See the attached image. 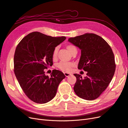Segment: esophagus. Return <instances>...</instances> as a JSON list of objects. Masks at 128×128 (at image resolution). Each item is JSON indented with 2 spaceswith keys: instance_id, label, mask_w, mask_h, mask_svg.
Listing matches in <instances>:
<instances>
[{
  "instance_id": "34e87169",
  "label": "esophagus",
  "mask_w": 128,
  "mask_h": 128,
  "mask_svg": "<svg viewBox=\"0 0 128 128\" xmlns=\"http://www.w3.org/2000/svg\"><path fill=\"white\" fill-rule=\"evenodd\" d=\"M64 74L66 77H68L70 75V74H69L68 72H64Z\"/></svg>"
}]
</instances>
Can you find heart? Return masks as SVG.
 Listing matches in <instances>:
<instances>
[{
  "label": "heart",
  "mask_w": 128,
  "mask_h": 128,
  "mask_svg": "<svg viewBox=\"0 0 128 128\" xmlns=\"http://www.w3.org/2000/svg\"><path fill=\"white\" fill-rule=\"evenodd\" d=\"M66 48L68 50L69 52L72 55L75 52H77V50L76 46L72 44L67 45ZM58 51H59V47L58 46H56V47L54 48L52 53V57L53 59L56 58L58 53ZM72 66L73 64L72 62H66L61 61L57 64L56 67L63 72H69L71 68L72 67Z\"/></svg>",
  "instance_id": "b5f03b06"
}]
</instances>
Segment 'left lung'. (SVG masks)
<instances>
[{
    "label": "left lung",
    "instance_id": "left-lung-1",
    "mask_svg": "<svg viewBox=\"0 0 128 128\" xmlns=\"http://www.w3.org/2000/svg\"><path fill=\"white\" fill-rule=\"evenodd\" d=\"M68 41L81 50L78 68L88 72L84 78L74 74L77 80L74 87L75 94L86 100L96 99L106 90L114 75L116 64L113 51L102 37L94 34L72 37Z\"/></svg>",
    "mask_w": 128,
    "mask_h": 128
}]
</instances>
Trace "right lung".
Here are the masks:
<instances>
[{"label":"right lung","instance_id":"1","mask_svg":"<svg viewBox=\"0 0 128 128\" xmlns=\"http://www.w3.org/2000/svg\"><path fill=\"white\" fill-rule=\"evenodd\" d=\"M66 38L53 37L40 32L25 36L18 44L14 56V71L26 95L32 102L45 104L54 97L58 87L66 76L53 70L51 77L44 69L53 64L54 48Z\"/></svg>","mask_w":128,"mask_h":128}]
</instances>
